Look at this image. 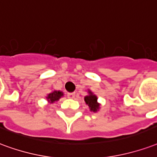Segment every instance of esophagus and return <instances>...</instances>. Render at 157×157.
<instances>
[{"instance_id": "34e87169", "label": "esophagus", "mask_w": 157, "mask_h": 157, "mask_svg": "<svg viewBox=\"0 0 157 157\" xmlns=\"http://www.w3.org/2000/svg\"><path fill=\"white\" fill-rule=\"evenodd\" d=\"M75 93H68L67 94V97L70 98V99H74L75 98Z\"/></svg>"}]
</instances>
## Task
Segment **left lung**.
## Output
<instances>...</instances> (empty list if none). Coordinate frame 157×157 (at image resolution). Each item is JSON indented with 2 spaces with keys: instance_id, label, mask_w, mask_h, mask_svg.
I'll list each match as a JSON object with an SVG mask.
<instances>
[{
  "instance_id": "8db88e82",
  "label": "left lung",
  "mask_w": 157,
  "mask_h": 157,
  "mask_svg": "<svg viewBox=\"0 0 157 157\" xmlns=\"http://www.w3.org/2000/svg\"><path fill=\"white\" fill-rule=\"evenodd\" d=\"M87 95L84 97V101L86 104L88 105L90 111L97 112L101 108V104L97 101V96L90 90H87Z\"/></svg>"
}]
</instances>
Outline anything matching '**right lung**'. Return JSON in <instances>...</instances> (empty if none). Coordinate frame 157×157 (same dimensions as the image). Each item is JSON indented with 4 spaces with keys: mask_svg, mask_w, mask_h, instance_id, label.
<instances>
[{
    "mask_svg": "<svg viewBox=\"0 0 157 157\" xmlns=\"http://www.w3.org/2000/svg\"><path fill=\"white\" fill-rule=\"evenodd\" d=\"M64 96V93L61 90H54L52 92H50L46 95V98L47 100V102H49L50 104H53L56 101H58L61 99V97Z\"/></svg>",
    "mask_w": 157,
    "mask_h": 157,
    "instance_id": "right-lung-1",
    "label": "right lung"
}]
</instances>
